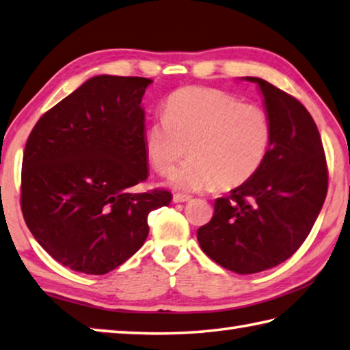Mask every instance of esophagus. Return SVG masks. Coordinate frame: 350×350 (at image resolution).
<instances>
[{
	"label": "esophagus",
	"mask_w": 350,
	"mask_h": 350,
	"mask_svg": "<svg viewBox=\"0 0 350 350\" xmlns=\"http://www.w3.org/2000/svg\"><path fill=\"white\" fill-rule=\"evenodd\" d=\"M191 200V196H187V194H180V193H176L173 196V202L174 203H180V202H189Z\"/></svg>",
	"instance_id": "esophagus-1"
}]
</instances>
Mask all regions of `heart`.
<instances>
[{"instance_id": "obj_1", "label": "heart", "mask_w": 350, "mask_h": 350, "mask_svg": "<svg viewBox=\"0 0 350 350\" xmlns=\"http://www.w3.org/2000/svg\"><path fill=\"white\" fill-rule=\"evenodd\" d=\"M271 120L262 107L240 104L217 88L183 87L170 94L163 119L145 131V151L153 168L168 174L183 157H193L176 171L171 183L199 191L232 189L251 180L268 156Z\"/></svg>"}]
</instances>
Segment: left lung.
I'll use <instances>...</instances> for the list:
<instances>
[{"label": "left lung", "instance_id": "8db88e82", "mask_svg": "<svg viewBox=\"0 0 350 350\" xmlns=\"http://www.w3.org/2000/svg\"><path fill=\"white\" fill-rule=\"evenodd\" d=\"M257 82L272 129L257 174L214 202L213 219L197 231L202 251L237 274L283 263L309 236L327 194V163L319 129L300 100Z\"/></svg>", "mask_w": 350, "mask_h": 350}]
</instances>
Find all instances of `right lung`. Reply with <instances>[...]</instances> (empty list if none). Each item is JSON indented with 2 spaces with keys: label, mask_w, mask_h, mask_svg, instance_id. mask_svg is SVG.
I'll return each mask as SVG.
<instances>
[{
  "label": "right lung",
  "mask_w": 350,
  "mask_h": 350,
  "mask_svg": "<svg viewBox=\"0 0 350 350\" xmlns=\"http://www.w3.org/2000/svg\"><path fill=\"white\" fill-rule=\"evenodd\" d=\"M139 76L100 75L38 120L21 170V211L56 262L103 275L148 236V214L173 199L167 189L136 193L147 180Z\"/></svg>",
  "instance_id": "right-lung-1"
}]
</instances>
